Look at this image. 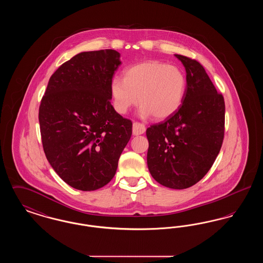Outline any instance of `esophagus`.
<instances>
[{"label":"esophagus","mask_w":263,"mask_h":263,"mask_svg":"<svg viewBox=\"0 0 263 263\" xmlns=\"http://www.w3.org/2000/svg\"><path fill=\"white\" fill-rule=\"evenodd\" d=\"M146 131V127L144 124L140 122H134L133 123V135H141L144 134Z\"/></svg>","instance_id":"34e87169"}]
</instances>
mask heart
<instances>
[{
  "label": "heart",
  "instance_id": "heart-1",
  "mask_svg": "<svg viewBox=\"0 0 263 263\" xmlns=\"http://www.w3.org/2000/svg\"><path fill=\"white\" fill-rule=\"evenodd\" d=\"M187 88L183 71L158 61H146L126 69L123 80L114 78L110 83L113 106L124 114L139 102L143 117L153 115L163 120L181 106Z\"/></svg>",
  "mask_w": 263,
  "mask_h": 263
}]
</instances>
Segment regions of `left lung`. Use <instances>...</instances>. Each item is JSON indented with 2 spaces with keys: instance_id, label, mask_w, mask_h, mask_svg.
Instances as JSON below:
<instances>
[{
  "instance_id": "obj_1",
  "label": "left lung",
  "mask_w": 263,
  "mask_h": 263,
  "mask_svg": "<svg viewBox=\"0 0 263 263\" xmlns=\"http://www.w3.org/2000/svg\"><path fill=\"white\" fill-rule=\"evenodd\" d=\"M175 56L186 71L185 97L175 114L147 129V163L151 175L160 184L184 189L204 177L221 150L225 101L200 63Z\"/></svg>"
}]
</instances>
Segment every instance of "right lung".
<instances>
[{
    "label": "right lung",
    "instance_id": "obj_1",
    "mask_svg": "<svg viewBox=\"0 0 263 263\" xmlns=\"http://www.w3.org/2000/svg\"><path fill=\"white\" fill-rule=\"evenodd\" d=\"M112 49L77 54L51 76L39 106L43 150L63 180L78 190L106 185L132 135L113 108L110 83L120 66Z\"/></svg>",
    "mask_w": 263,
    "mask_h": 263
}]
</instances>
